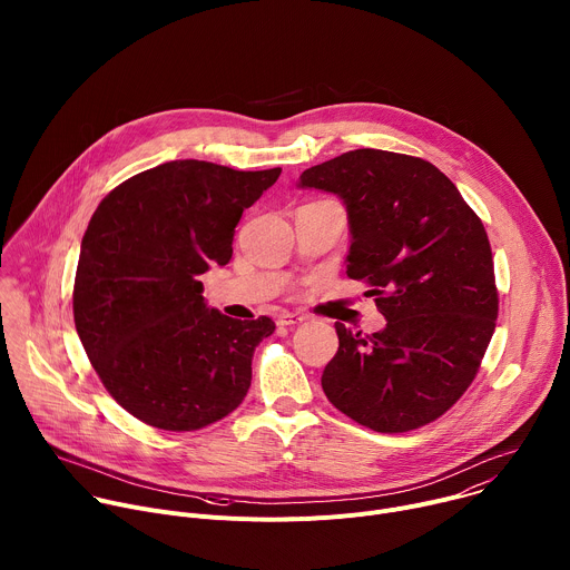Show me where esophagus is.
Segmentation results:
<instances>
[{"label":"esophagus","mask_w":570,"mask_h":570,"mask_svg":"<svg viewBox=\"0 0 570 570\" xmlns=\"http://www.w3.org/2000/svg\"><path fill=\"white\" fill-rule=\"evenodd\" d=\"M304 320H306V315H302V313L284 311L277 315V324H282V327H295V324H302Z\"/></svg>","instance_id":"1"}]
</instances>
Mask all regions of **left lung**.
I'll list each match as a JSON object with an SVG mask.
<instances>
[{
    "mask_svg": "<svg viewBox=\"0 0 570 570\" xmlns=\"http://www.w3.org/2000/svg\"><path fill=\"white\" fill-rule=\"evenodd\" d=\"M299 180L345 200L347 277L370 286L387 320L372 336L336 322L341 345L322 372L324 394L376 433L435 422L475 379L497 330L482 220L435 165L403 153L356 148Z\"/></svg>",
    "mask_w": 570,
    "mask_h": 570,
    "instance_id": "8db88e82",
    "label": "left lung"
}]
</instances>
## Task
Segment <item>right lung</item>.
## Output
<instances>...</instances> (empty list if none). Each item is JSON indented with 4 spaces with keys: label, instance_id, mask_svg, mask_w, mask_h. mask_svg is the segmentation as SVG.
I'll list each match as a JSON object with an SVG mask.
<instances>
[{
    "label": "right lung",
    "instance_id": "obj_1",
    "mask_svg": "<svg viewBox=\"0 0 570 570\" xmlns=\"http://www.w3.org/2000/svg\"><path fill=\"white\" fill-rule=\"evenodd\" d=\"M279 174L174 159L124 180L92 214L73 324L110 396L139 422L198 431L246 399L255 347L275 322L209 311L198 275L229 264L243 209Z\"/></svg>",
    "mask_w": 570,
    "mask_h": 570
}]
</instances>
